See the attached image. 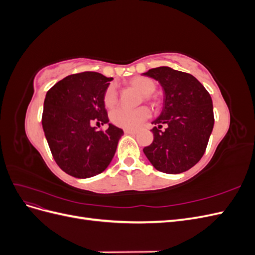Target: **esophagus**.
I'll return each mask as SVG.
<instances>
[{"mask_svg":"<svg viewBox=\"0 0 255 255\" xmlns=\"http://www.w3.org/2000/svg\"><path fill=\"white\" fill-rule=\"evenodd\" d=\"M125 133L126 134H136L137 133V130H135V129H125Z\"/></svg>","mask_w":255,"mask_h":255,"instance_id":"esophagus-1","label":"esophagus"}]
</instances>
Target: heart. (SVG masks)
Instances as JSON below:
<instances>
[{
    "label": "heart",
    "mask_w": 255,
    "mask_h": 255,
    "mask_svg": "<svg viewBox=\"0 0 255 255\" xmlns=\"http://www.w3.org/2000/svg\"><path fill=\"white\" fill-rule=\"evenodd\" d=\"M128 86L141 92L140 102H148L152 106L157 107L160 103L159 98L153 94L157 85L152 79L146 76H134L128 82ZM119 101V92L115 84H110L104 90L103 103L106 109L113 107ZM150 110L146 106H140L135 110L117 109L111 113V121L113 125L127 129H135L140 127L142 123L150 117Z\"/></svg>",
    "instance_id": "obj_1"
}]
</instances>
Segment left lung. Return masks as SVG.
I'll use <instances>...</instances> for the list:
<instances>
[{
    "mask_svg": "<svg viewBox=\"0 0 255 255\" xmlns=\"http://www.w3.org/2000/svg\"><path fill=\"white\" fill-rule=\"evenodd\" d=\"M143 74L158 81L165 92L163 112L152 122L153 142L143 153L158 171H186L206 150L215 121L212 98L189 73L158 67Z\"/></svg>",
    "mask_w": 255,
    "mask_h": 255,
    "instance_id": "8db88e82",
    "label": "left lung"
}]
</instances>
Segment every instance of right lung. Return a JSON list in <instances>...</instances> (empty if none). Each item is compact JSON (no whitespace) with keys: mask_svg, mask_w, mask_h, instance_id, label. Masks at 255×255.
Wrapping results in <instances>:
<instances>
[{"mask_svg":"<svg viewBox=\"0 0 255 255\" xmlns=\"http://www.w3.org/2000/svg\"><path fill=\"white\" fill-rule=\"evenodd\" d=\"M113 78L98 72L68 75L47 92L42 128L54 160L61 170L79 179L103 172L112 161L123 130L103 126L109 116L103 94ZM100 128V127H99Z\"/></svg>","mask_w":255,"mask_h":255,"instance_id":"right-lung-1","label":"right lung"}]
</instances>
